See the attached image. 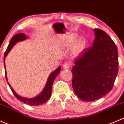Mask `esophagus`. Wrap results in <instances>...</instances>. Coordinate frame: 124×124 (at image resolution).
I'll return each mask as SVG.
<instances>
[{
    "label": "esophagus",
    "instance_id": "1",
    "mask_svg": "<svg viewBox=\"0 0 124 124\" xmlns=\"http://www.w3.org/2000/svg\"><path fill=\"white\" fill-rule=\"evenodd\" d=\"M62 67H63V69H69L70 67H71V64H70V63H69V62H65V63H64L63 64V65H62Z\"/></svg>",
    "mask_w": 124,
    "mask_h": 124
}]
</instances>
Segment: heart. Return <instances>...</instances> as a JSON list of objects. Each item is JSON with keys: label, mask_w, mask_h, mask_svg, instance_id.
Instances as JSON below:
<instances>
[{"label": "heart", "mask_w": 124, "mask_h": 124, "mask_svg": "<svg viewBox=\"0 0 124 124\" xmlns=\"http://www.w3.org/2000/svg\"><path fill=\"white\" fill-rule=\"evenodd\" d=\"M74 40V39H71L70 40V41H72ZM85 40L84 39H80L77 42V43L75 44V47L74 48V50H73V52H74V54H77V53H78L79 52H80L84 49V47H85Z\"/></svg>", "instance_id": "1"}]
</instances>
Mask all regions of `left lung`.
<instances>
[{"label":"left lung","instance_id":"1","mask_svg":"<svg viewBox=\"0 0 124 124\" xmlns=\"http://www.w3.org/2000/svg\"><path fill=\"white\" fill-rule=\"evenodd\" d=\"M94 31L93 46L76 58L71 71L74 93L86 101L98 100L109 93L118 72V50L114 41L101 30Z\"/></svg>","mask_w":124,"mask_h":124}]
</instances>
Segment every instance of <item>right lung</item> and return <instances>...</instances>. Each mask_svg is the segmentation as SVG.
<instances>
[{
	"mask_svg": "<svg viewBox=\"0 0 124 124\" xmlns=\"http://www.w3.org/2000/svg\"><path fill=\"white\" fill-rule=\"evenodd\" d=\"M26 39H27V37H26L25 34H24V33H19L15 35V36L12 38L11 40H10L9 44L8 46L7 47V49H6V52H5V54H4V66H5V77H6V79L7 81L8 78L7 75H6V68H5V59L6 58V56L8 55L9 52L10 51V50L12 49L14 46L15 45L16 43L18 42V41H23V40H25ZM60 71H61V67L59 66V67H58L55 71H54L53 72H52V74L49 75V78H48L45 87L44 88L43 92H41L39 96H36V97H34V98L28 99L25 98V97H21L20 96L18 95L17 94L14 92L13 88L10 87V84H9L8 81V85L10 87V89H11L12 92L14 96H15L18 100H19L21 101L24 103L27 104V105H31V106H39V105H42V104L45 103L46 102V101L50 99L52 94V85H53V81H54V79H55L56 77H57V75L59 74Z\"/></svg>",
	"mask_w": 124,
	"mask_h": 124,
	"instance_id": "1",
	"label": "right lung"
}]
</instances>
